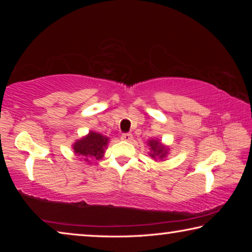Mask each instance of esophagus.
<instances>
[{
  "label": "esophagus",
  "mask_w": 252,
  "mask_h": 252,
  "mask_svg": "<svg viewBox=\"0 0 252 252\" xmlns=\"http://www.w3.org/2000/svg\"><path fill=\"white\" fill-rule=\"evenodd\" d=\"M132 138H133V136H132V134L131 133H123L122 135H121V139L123 140V141H131L132 140Z\"/></svg>",
  "instance_id": "34e87169"
}]
</instances>
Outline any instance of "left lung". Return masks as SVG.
Segmentation results:
<instances>
[{
	"instance_id": "1",
	"label": "left lung",
	"mask_w": 252,
	"mask_h": 252,
	"mask_svg": "<svg viewBox=\"0 0 252 252\" xmlns=\"http://www.w3.org/2000/svg\"><path fill=\"white\" fill-rule=\"evenodd\" d=\"M149 149H150V152H149V156H150L155 161H163L167 159V156L170 151L168 146H164L163 143L161 142L160 139H151L147 142Z\"/></svg>"
}]
</instances>
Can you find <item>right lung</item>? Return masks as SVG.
<instances>
[{
	"label": "right lung",
	"mask_w": 252,
	"mask_h": 252,
	"mask_svg": "<svg viewBox=\"0 0 252 252\" xmlns=\"http://www.w3.org/2000/svg\"><path fill=\"white\" fill-rule=\"evenodd\" d=\"M109 138L95 131H89L87 135L78 139L72 144V149L76 156L81 159L91 163V159H102L108 148Z\"/></svg>",
	"instance_id": "1"
}]
</instances>
